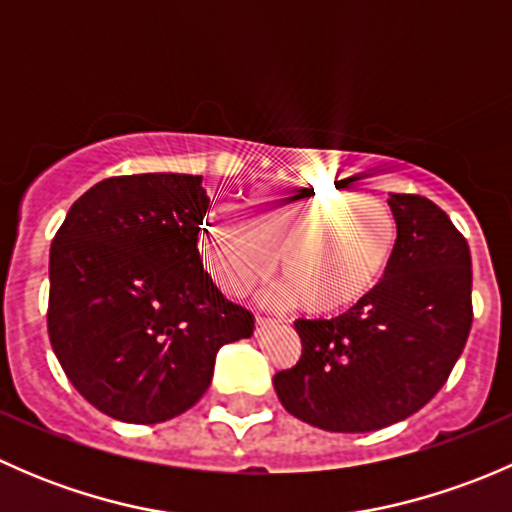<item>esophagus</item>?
Returning <instances> with one entry per match:
<instances>
[{
    "label": "esophagus",
    "mask_w": 512,
    "mask_h": 512,
    "mask_svg": "<svg viewBox=\"0 0 512 512\" xmlns=\"http://www.w3.org/2000/svg\"><path fill=\"white\" fill-rule=\"evenodd\" d=\"M272 324H275V319L272 317H255V332L262 334L265 329H270Z\"/></svg>",
    "instance_id": "1"
}]
</instances>
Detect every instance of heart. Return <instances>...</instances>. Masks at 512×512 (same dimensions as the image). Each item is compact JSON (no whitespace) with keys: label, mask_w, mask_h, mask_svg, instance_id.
<instances>
[{"label":"heart","mask_w":512,"mask_h":512,"mask_svg":"<svg viewBox=\"0 0 512 512\" xmlns=\"http://www.w3.org/2000/svg\"><path fill=\"white\" fill-rule=\"evenodd\" d=\"M245 218L210 210L198 227V255L227 294H245L277 265L287 277L272 302H299L329 317L364 302L396 250L389 205L369 195L317 193L309 188H255Z\"/></svg>","instance_id":"obj_1"}]
</instances>
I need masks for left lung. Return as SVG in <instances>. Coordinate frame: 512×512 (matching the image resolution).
Returning <instances> with one entry per match:
<instances>
[{
  "label": "left lung",
  "mask_w": 512,
  "mask_h": 512,
  "mask_svg": "<svg viewBox=\"0 0 512 512\" xmlns=\"http://www.w3.org/2000/svg\"><path fill=\"white\" fill-rule=\"evenodd\" d=\"M396 250L374 292L334 319H297L302 356L275 374L299 421L334 433L379 431L438 394L473 322L471 250L441 208L389 195Z\"/></svg>",
  "instance_id": "obj_1"
}]
</instances>
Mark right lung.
Instances as JSON below:
<instances>
[{
  "mask_svg": "<svg viewBox=\"0 0 512 512\" xmlns=\"http://www.w3.org/2000/svg\"><path fill=\"white\" fill-rule=\"evenodd\" d=\"M203 175L141 173L86 190L49 252V339L101 414L160 423L198 404L220 347L255 319L227 302L198 255Z\"/></svg>",
  "mask_w": 512,
  "mask_h": 512,
  "instance_id": "add662e5",
  "label": "right lung"
}]
</instances>
